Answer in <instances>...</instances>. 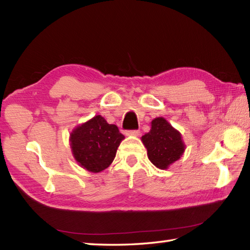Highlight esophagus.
Wrapping results in <instances>:
<instances>
[{
  "label": "esophagus",
  "mask_w": 250,
  "mask_h": 250,
  "mask_svg": "<svg viewBox=\"0 0 250 250\" xmlns=\"http://www.w3.org/2000/svg\"><path fill=\"white\" fill-rule=\"evenodd\" d=\"M139 134H140V131H139V130L125 131V135H133V137H138Z\"/></svg>",
  "instance_id": "1"
}]
</instances>
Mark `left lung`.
<instances>
[{"label": "left lung", "instance_id": "left-lung-1", "mask_svg": "<svg viewBox=\"0 0 250 250\" xmlns=\"http://www.w3.org/2000/svg\"><path fill=\"white\" fill-rule=\"evenodd\" d=\"M141 141L146 147L147 158L161 170H167L179 160L186 147L180 131L162 117L152 120L150 131L142 135Z\"/></svg>", "mask_w": 250, "mask_h": 250}]
</instances>
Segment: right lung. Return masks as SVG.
Returning <instances> with one entry per match:
<instances>
[{
  "label": "right lung",
  "mask_w": 250,
  "mask_h": 250,
  "mask_svg": "<svg viewBox=\"0 0 250 250\" xmlns=\"http://www.w3.org/2000/svg\"><path fill=\"white\" fill-rule=\"evenodd\" d=\"M125 139L116 125H109L104 117L95 116L71 131V153L79 167L92 173L107 168L116 158L118 146Z\"/></svg>",
  "instance_id": "right-lung-1"
}]
</instances>
